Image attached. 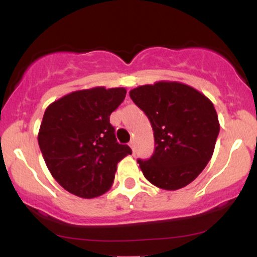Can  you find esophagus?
Here are the masks:
<instances>
[{"mask_svg":"<svg viewBox=\"0 0 257 257\" xmlns=\"http://www.w3.org/2000/svg\"><path fill=\"white\" fill-rule=\"evenodd\" d=\"M129 146H131L132 151H133V152H135V143H134V140H132L131 143H129Z\"/></svg>","mask_w":257,"mask_h":257,"instance_id":"1","label":"esophagus"}]
</instances>
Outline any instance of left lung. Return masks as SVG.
Returning a JSON list of instances; mask_svg holds the SVG:
<instances>
[{
	"label": "left lung",
	"mask_w": 257,
	"mask_h": 257,
	"mask_svg": "<svg viewBox=\"0 0 257 257\" xmlns=\"http://www.w3.org/2000/svg\"><path fill=\"white\" fill-rule=\"evenodd\" d=\"M129 95L149 117L155 135L152 157L138 161L144 176L167 191L191 184L213 157L220 132L213 102L175 81L139 85Z\"/></svg>",
	"instance_id": "left-lung-1"
}]
</instances>
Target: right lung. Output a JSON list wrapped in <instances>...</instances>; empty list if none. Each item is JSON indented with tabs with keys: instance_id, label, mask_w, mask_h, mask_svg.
<instances>
[{
	"instance_id": "1",
	"label": "right lung",
	"mask_w": 257,
	"mask_h": 257,
	"mask_svg": "<svg viewBox=\"0 0 257 257\" xmlns=\"http://www.w3.org/2000/svg\"><path fill=\"white\" fill-rule=\"evenodd\" d=\"M125 88L76 90L46 108L38 145L52 176L67 192L94 198L113 184L117 163L132 155L119 145L110 114L125 98Z\"/></svg>"
}]
</instances>
